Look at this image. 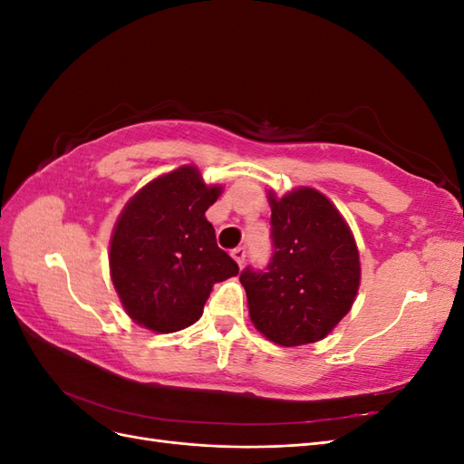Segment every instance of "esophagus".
Instances as JSON below:
<instances>
[{
  "mask_svg": "<svg viewBox=\"0 0 464 464\" xmlns=\"http://www.w3.org/2000/svg\"><path fill=\"white\" fill-rule=\"evenodd\" d=\"M232 257H234V261L237 263V265H244L246 263V249L244 247H236L234 251H232Z\"/></svg>",
  "mask_w": 464,
  "mask_h": 464,
  "instance_id": "esophagus-1",
  "label": "esophagus"
}]
</instances>
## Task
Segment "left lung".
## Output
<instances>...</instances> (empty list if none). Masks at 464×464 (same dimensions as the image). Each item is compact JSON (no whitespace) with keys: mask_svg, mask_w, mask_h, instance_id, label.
Instances as JSON below:
<instances>
[{"mask_svg":"<svg viewBox=\"0 0 464 464\" xmlns=\"http://www.w3.org/2000/svg\"><path fill=\"white\" fill-rule=\"evenodd\" d=\"M271 207L275 254L266 273L246 269L254 327L278 346L317 343L350 312L360 288V251L348 222L321 191L300 186Z\"/></svg>","mask_w":464,"mask_h":464,"instance_id":"8db88e82","label":"left lung"}]
</instances>
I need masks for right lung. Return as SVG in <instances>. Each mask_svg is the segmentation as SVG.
I'll list each match as a JSON object with an SVG mask.
<instances>
[{"label": "right lung", "instance_id": "right-lung-1", "mask_svg": "<svg viewBox=\"0 0 464 464\" xmlns=\"http://www.w3.org/2000/svg\"><path fill=\"white\" fill-rule=\"evenodd\" d=\"M222 193L198 166L186 164L150 179L125 203L110 237V278L137 325L176 333L203 315L213 285L237 275L217 246L205 210Z\"/></svg>", "mask_w": 464, "mask_h": 464}]
</instances>
